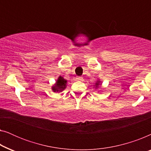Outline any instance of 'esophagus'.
I'll use <instances>...</instances> for the list:
<instances>
[{
  "label": "esophagus",
  "instance_id": "obj_1",
  "mask_svg": "<svg viewBox=\"0 0 151 151\" xmlns=\"http://www.w3.org/2000/svg\"><path fill=\"white\" fill-rule=\"evenodd\" d=\"M76 80H79V81H82V80H83V78L81 77V76H79V77L76 78Z\"/></svg>",
  "mask_w": 151,
  "mask_h": 151
}]
</instances>
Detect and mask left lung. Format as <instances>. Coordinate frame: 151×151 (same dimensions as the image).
Wrapping results in <instances>:
<instances>
[{
  "label": "left lung",
  "mask_w": 151,
  "mask_h": 151,
  "mask_svg": "<svg viewBox=\"0 0 151 151\" xmlns=\"http://www.w3.org/2000/svg\"><path fill=\"white\" fill-rule=\"evenodd\" d=\"M102 85V83H101V81L100 80H98L96 82V83H95V85H93L94 88H96V89H98L99 87H100V86Z\"/></svg>",
  "instance_id": "8db88e82"
}]
</instances>
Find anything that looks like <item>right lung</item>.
<instances>
[{"instance_id":"right-lung-1","label":"right lung","mask_w":151,"mask_h":151,"mask_svg":"<svg viewBox=\"0 0 151 151\" xmlns=\"http://www.w3.org/2000/svg\"><path fill=\"white\" fill-rule=\"evenodd\" d=\"M67 80L63 76H60L55 81V83L51 86V90L54 93H60L67 88Z\"/></svg>"}]
</instances>
